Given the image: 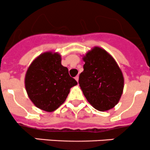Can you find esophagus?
I'll return each instance as SVG.
<instances>
[{"label":"esophagus","instance_id":"esophagus-1","mask_svg":"<svg viewBox=\"0 0 150 150\" xmlns=\"http://www.w3.org/2000/svg\"><path fill=\"white\" fill-rule=\"evenodd\" d=\"M75 79H76V81L77 82H78V81H79V75H77L75 77Z\"/></svg>","mask_w":150,"mask_h":150}]
</instances>
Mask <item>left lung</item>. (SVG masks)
<instances>
[{
    "mask_svg": "<svg viewBox=\"0 0 150 150\" xmlns=\"http://www.w3.org/2000/svg\"><path fill=\"white\" fill-rule=\"evenodd\" d=\"M84 71L79 84L87 101L98 111H107L117 104L122 94L124 78L115 59L96 47L83 57Z\"/></svg>",
    "mask_w": 150,
    "mask_h": 150,
    "instance_id": "obj_1",
    "label": "left lung"
}]
</instances>
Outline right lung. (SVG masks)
Returning a JSON list of instances; mask_svg holds the SVG:
<instances>
[{
	"mask_svg": "<svg viewBox=\"0 0 150 150\" xmlns=\"http://www.w3.org/2000/svg\"><path fill=\"white\" fill-rule=\"evenodd\" d=\"M28 97L36 107L51 112L66 100L70 89L77 81L61 65L58 53L47 52L40 54L28 68L25 78Z\"/></svg>",
	"mask_w": 150,
	"mask_h": 150,
	"instance_id": "right-lung-1",
	"label": "right lung"
}]
</instances>
